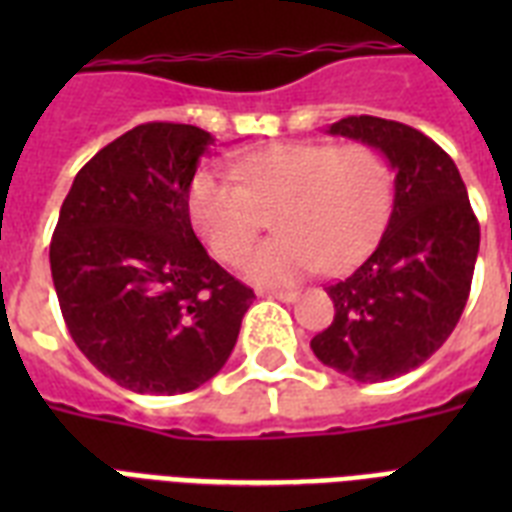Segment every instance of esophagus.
<instances>
[{
  "label": "esophagus",
  "mask_w": 512,
  "mask_h": 512,
  "mask_svg": "<svg viewBox=\"0 0 512 512\" xmlns=\"http://www.w3.org/2000/svg\"><path fill=\"white\" fill-rule=\"evenodd\" d=\"M260 297H273V300H281V303H295L297 292L292 289H260Z\"/></svg>",
  "instance_id": "obj_1"
}]
</instances>
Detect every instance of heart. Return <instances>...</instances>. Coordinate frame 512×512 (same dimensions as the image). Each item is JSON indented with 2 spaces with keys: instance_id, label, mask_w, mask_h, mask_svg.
<instances>
[{
  "instance_id": "b5f03b06",
  "label": "heart",
  "mask_w": 512,
  "mask_h": 512,
  "mask_svg": "<svg viewBox=\"0 0 512 512\" xmlns=\"http://www.w3.org/2000/svg\"><path fill=\"white\" fill-rule=\"evenodd\" d=\"M233 175L201 170L188 188V215L223 263H239L276 207L279 236L257 247L244 273L260 284H292L316 271L342 273L377 244L393 207V167L369 143H276L241 156Z\"/></svg>"
}]
</instances>
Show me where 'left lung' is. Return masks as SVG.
<instances>
[{"instance_id": "8db88e82", "label": "left lung", "mask_w": 512, "mask_h": 512, "mask_svg": "<svg viewBox=\"0 0 512 512\" xmlns=\"http://www.w3.org/2000/svg\"><path fill=\"white\" fill-rule=\"evenodd\" d=\"M329 135L380 148L396 172V196L372 255L329 287L335 319L311 348L321 364L350 380H393L425 364L457 327L481 228L457 164L420 130L380 116H348Z\"/></svg>"}]
</instances>
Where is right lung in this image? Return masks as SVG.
I'll return each instance as SVG.
<instances>
[{
	"label": "right lung",
	"mask_w": 512,
	"mask_h": 512,
	"mask_svg": "<svg viewBox=\"0 0 512 512\" xmlns=\"http://www.w3.org/2000/svg\"><path fill=\"white\" fill-rule=\"evenodd\" d=\"M212 135L148 122L84 164L60 207L50 268L76 348L132 393L215 377L255 292L207 255L188 188Z\"/></svg>",
	"instance_id": "obj_1"
}]
</instances>
